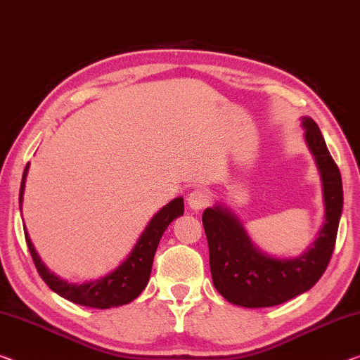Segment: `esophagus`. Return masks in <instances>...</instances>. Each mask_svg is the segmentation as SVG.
I'll return each instance as SVG.
<instances>
[{
    "label": "esophagus",
    "mask_w": 360,
    "mask_h": 360,
    "mask_svg": "<svg viewBox=\"0 0 360 360\" xmlns=\"http://www.w3.org/2000/svg\"><path fill=\"white\" fill-rule=\"evenodd\" d=\"M186 201L188 206H190L193 211H201V209L206 207L209 201H211V193H209L206 188H196V190L190 191Z\"/></svg>",
    "instance_id": "esophagus-1"
}]
</instances>
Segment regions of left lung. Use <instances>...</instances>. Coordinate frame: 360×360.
Here are the masks:
<instances>
[{
	"label": "left lung",
	"mask_w": 360,
	"mask_h": 360,
	"mask_svg": "<svg viewBox=\"0 0 360 360\" xmlns=\"http://www.w3.org/2000/svg\"><path fill=\"white\" fill-rule=\"evenodd\" d=\"M301 125L323 196V224L306 251L296 257L270 256L254 245L245 225L225 204L217 202L202 212L214 286L235 306L272 307L302 295L320 280L333 254L342 212L341 174L319 125L306 115Z\"/></svg>",
	"instance_id": "obj_1"
}]
</instances>
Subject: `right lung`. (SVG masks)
I'll use <instances>...</instances> for the list:
<instances>
[{"label": "right lung", "instance_id": "add662e5", "mask_svg": "<svg viewBox=\"0 0 360 360\" xmlns=\"http://www.w3.org/2000/svg\"><path fill=\"white\" fill-rule=\"evenodd\" d=\"M29 167L30 164H27L20 181V212ZM184 198L181 196L172 199L169 204H165L161 211H158L153 215V219L148 222L146 229L143 230V233L138 238L134 250L130 251L129 256H127L125 261L120 264L119 267L110 270V272L104 276H99L96 280L84 281V283L68 281L65 278H60L59 275L51 272V270L45 265V262L41 261V257L38 256L35 246H33L30 236L27 233V229L24 226L25 241L27 246H29V251L32 254L33 262H35L38 274H40L41 278L45 280V283L49 288L54 292H58L59 296H63L64 300L80 304V306L95 309L119 307L136 300V297L141 295V291L146 288L149 275H151L153 269V259L154 254H156L159 241H161L167 226L172 224L175 219H179L180 215H184Z\"/></svg>", "mask_w": 360, "mask_h": 360}]
</instances>
